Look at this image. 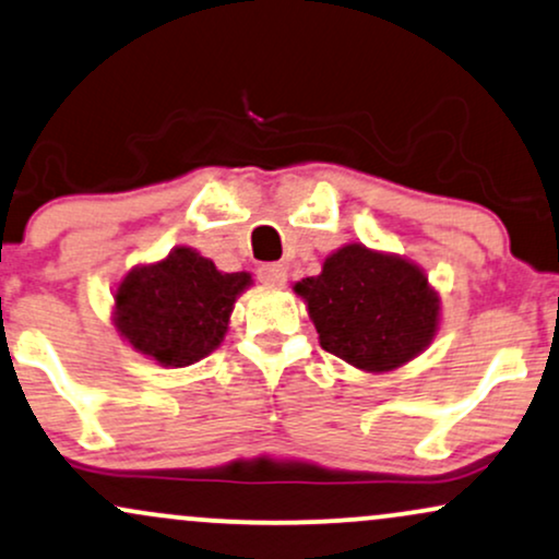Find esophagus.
Returning <instances> with one entry per match:
<instances>
[{
  "label": "esophagus",
  "mask_w": 559,
  "mask_h": 559,
  "mask_svg": "<svg viewBox=\"0 0 559 559\" xmlns=\"http://www.w3.org/2000/svg\"><path fill=\"white\" fill-rule=\"evenodd\" d=\"M255 274H259V280L264 282V285H285L287 266L285 264H261Z\"/></svg>",
  "instance_id": "1"
}]
</instances>
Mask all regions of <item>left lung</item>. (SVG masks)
<instances>
[{
    "label": "left lung",
    "mask_w": 559,
    "mask_h": 559,
    "mask_svg": "<svg viewBox=\"0 0 559 559\" xmlns=\"http://www.w3.org/2000/svg\"><path fill=\"white\" fill-rule=\"evenodd\" d=\"M319 343L360 371H395L421 356L439 330V293L397 253L347 242L321 274L295 282Z\"/></svg>",
    "instance_id": "left-lung-1"
}]
</instances>
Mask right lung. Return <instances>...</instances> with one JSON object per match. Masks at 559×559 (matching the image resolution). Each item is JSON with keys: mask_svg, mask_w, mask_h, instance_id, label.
Instances as JSON below:
<instances>
[{"mask_svg": "<svg viewBox=\"0 0 559 559\" xmlns=\"http://www.w3.org/2000/svg\"><path fill=\"white\" fill-rule=\"evenodd\" d=\"M248 272L225 274L212 259L177 246L154 264H138L115 290V330L133 350L167 369H182L216 350Z\"/></svg>", "mask_w": 559, "mask_h": 559, "instance_id": "add662e5", "label": "right lung"}]
</instances>
